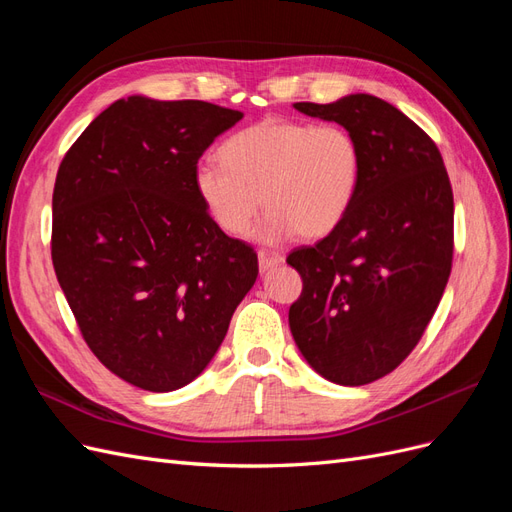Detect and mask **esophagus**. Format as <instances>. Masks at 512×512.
Listing matches in <instances>:
<instances>
[{
    "instance_id": "1",
    "label": "esophagus",
    "mask_w": 512,
    "mask_h": 512,
    "mask_svg": "<svg viewBox=\"0 0 512 512\" xmlns=\"http://www.w3.org/2000/svg\"><path fill=\"white\" fill-rule=\"evenodd\" d=\"M284 258L280 256V254H275V252H267V250H258V267H260V271L265 273V271H269V269H273V267H277L280 265Z\"/></svg>"
}]
</instances>
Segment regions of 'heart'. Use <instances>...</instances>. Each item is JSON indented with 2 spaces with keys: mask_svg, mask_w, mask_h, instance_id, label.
I'll use <instances>...</instances> for the list:
<instances>
[{
  "mask_svg": "<svg viewBox=\"0 0 512 512\" xmlns=\"http://www.w3.org/2000/svg\"><path fill=\"white\" fill-rule=\"evenodd\" d=\"M220 162L194 166V190L226 235L243 237L271 209L260 237L329 235L348 215L363 179V151L339 123L265 119L228 136Z\"/></svg>",
  "mask_w": 512,
  "mask_h": 512,
  "instance_id": "obj_1",
  "label": "heart"
}]
</instances>
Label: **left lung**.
<instances>
[{
	"mask_svg": "<svg viewBox=\"0 0 512 512\" xmlns=\"http://www.w3.org/2000/svg\"><path fill=\"white\" fill-rule=\"evenodd\" d=\"M294 108L359 138L363 179L344 222L286 258L303 280L290 331L320 376L369 384L406 361L442 299L455 250L451 179L431 136L376 96Z\"/></svg>",
	"mask_w": 512,
	"mask_h": 512,
	"instance_id": "obj_1",
	"label": "left lung"
}]
</instances>
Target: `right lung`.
I'll return each mask as SVG.
<instances>
[{"label":"right lung","instance_id":"add662e5","mask_svg":"<svg viewBox=\"0 0 512 512\" xmlns=\"http://www.w3.org/2000/svg\"><path fill=\"white\" fill-rule=\"evenodd\" d=\"M243 117L203 100H117L57 170L51 258L98 361L138 389L190 384L256 282L252 245L215 224L194 166Z\"/></svg>","mask_w":512,"mask_h":512}]
</instances>
